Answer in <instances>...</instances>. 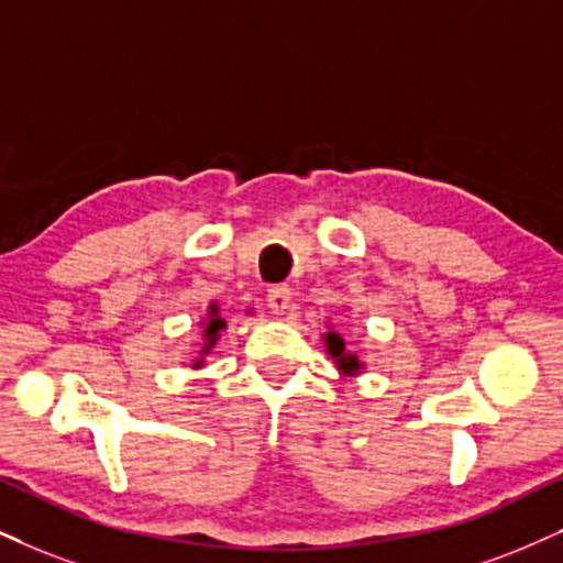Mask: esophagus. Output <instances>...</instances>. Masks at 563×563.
<instances>
[{
    "instance_id": "obj_1",
    "label": "esophagus",
    "mask_w": 563,
    "mask_h": 563,
    "mask_svg": "<svg viewBox=\"0 0 563 563\" xmlns=\"http://www.w3.org/2000/svg\"><path fill=\"white\" fill-rule=\"evenodd\" d=\"M289 300H292V289H289L287 284H276V287H271V289H268V295H266L268 308L274 310L276 316H284V313H287Z\"/></svg>"
}]
</instances>
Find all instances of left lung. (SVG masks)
Returning <instances> with one entry per match:
<instances>
[{"label":"left lung","mask_w":563,"mask_h":563,"mask_svg":"<svg viewBox=\"0 0 563 563\" xmlns=\"http://www.w3.org/2000/svg\"><path fill=\"white\" fill-rule=\"evenodd\" d=\"M323 342H325V350H329V355L334 357L339 373H342V376H357L363 363H360L357 355H352V352L344 350V339L339 336L336 331H325Z\"/></svg>","instance_id":"1"}]
</instances>
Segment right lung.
<instances>
[{"label": "right lung", "mask_w": 563, "mask_h": 563, "mask_svg": "<svg viewBox=\"0 0 563 563\" xmlns=\"http://www.w3.org/2000/svg\"><path fill=\"white\" fill-rule=\"evenodd\" d=\"M221 329H227V321L219 313V305L211 302L208 305V316L203 321V350H200V355H208V352L213 350V344L219 342ZM200 365H203V357H198L196 363H192V367H200Z\"/></svg>", "instance_id": "obj_1"}]
</instances>
